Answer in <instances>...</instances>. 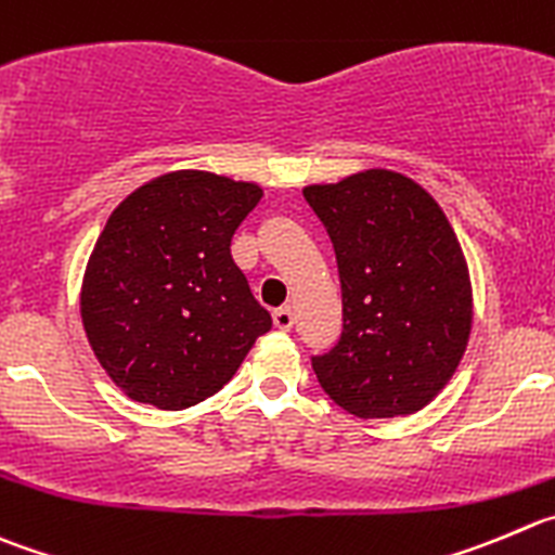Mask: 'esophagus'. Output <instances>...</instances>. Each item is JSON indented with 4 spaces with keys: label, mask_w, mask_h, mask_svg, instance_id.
I'll return each instance as SVG.
<instances>
[{
    "label": "esophagus",
    "mask_w": 555,
    "mask_h": 555,
    "mask_svg": "<svg viewBox=\"0 0 555 555\" xmlns=\"http://www.w3.org/2000/svg\"><path fill=\"white\" fill-rule=\"evenodd\" d=\"M272 319H274V326H278V330H292L294 326V313H292V308H278L272 313Z\"/></svg>",
    "instance_id": "obj_1"
}]
</instances>
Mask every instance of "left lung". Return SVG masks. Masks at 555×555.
<instances>
[{"label":"left lung","instance_id":"left-lung-1","mask_svg":"<svg viewBox=\"0 0 555 555\" xmlns=\"http://www.w3.org/2000/svg\"><path fill=\"white\" fill-rule=\"evenodd\" d=\"M343 288V332L310 357L321 389L362 420L420 411L455 373L472 332L461 242L430 195L373 168L305 188Z\"/></svg>","mask_w":555,"mask_h":555}]
</instances>
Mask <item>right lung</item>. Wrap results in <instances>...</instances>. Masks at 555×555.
I'll list each match as a JSON object with an SVG mask.
<instances>
[{"label": "right lung", "instance_id": "add662e5", "mask_svg": "<svg viewBox=\"0 0 555 555\" xmlns=\"http://www.w3.org/2000/svg\"><path fill=\"white\" fill-rule=\"evenodd\" d=\"M258 202V184L173 171L114 209L83 274L81 319L100 365L133 400L202 403L272 330L231 258Z\"/></svg>", "mask_w": 555, "mask_h": 555}]
</instances>
